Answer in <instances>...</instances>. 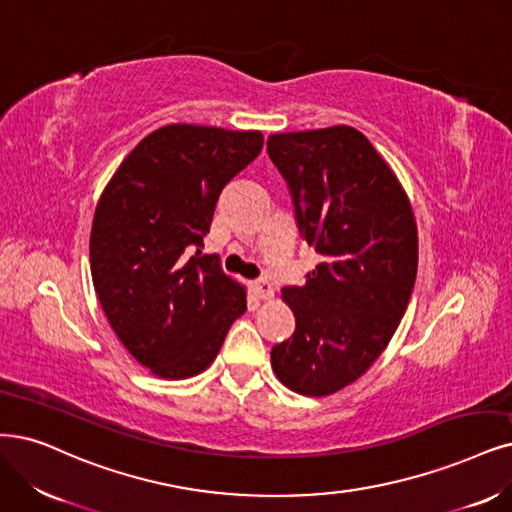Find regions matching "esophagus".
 I'll return each mask as SVG.
<instances>
[{
  "instance_id": "1",
  "label": "esophagus",
  "mask_w": 512,
  "mask_h": 512,
  "mask_svg": "<svg viewBox=\"0 0 512 512\" xmlns=\"http://www.w3.org/2000/svg\"><path fill=\"white\" fill-rule=\"evenodd\" d=\"M253 291H255V295H257L259 299H270V297L274 295V289H272V285H270V282H268L266 278L255 280V282H253Z\"/></svg>"
}]
</instances>
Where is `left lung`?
<instances>
[{
  "instance_id": "obj_1",
  "label": "left lung",
  "mask_w": 512,
  "mask_h": 512,
  "mask_svg": "<svg viewBox=\"0 0 512 512\" xmlns=\"http://www.w3.org/2000/svg\"><path fill=\"white\" fill-rule=\"evenodd\" d=\"M299 234L320 255L301 287H282L295 331L272 348L287 388L327 396L358 380L399 327L418 274L407 194L352 126L270 135Z\"/></svg>"
}]
</instances>
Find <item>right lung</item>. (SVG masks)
<instances>
[{
  "label": "right lung",
  "instance_id": "1",
  "mask_svg": "<svg viewBox=\"0 0 512 512\" xmlns=\"http://www.w3.org/2000/svg\"><path fill=\"white\" fill-rule=\"evenodd\" d=\"M263 147L259 130L170 124L111 177L90 232V270L111 329L164 380L198 375L246 310L244 289L202 255L223 187Z\"/></svg>",
  "mask_w": 512,
  "mask_h": 512
}]
</instances>
